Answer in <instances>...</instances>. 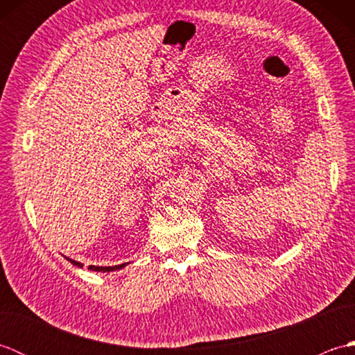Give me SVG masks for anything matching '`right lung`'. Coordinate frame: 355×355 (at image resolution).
<instances>
[{"label":"right lung","instance_id":"1","mask_svg":"<svg viewBox=\"0 0 355 355\" xmlns=\"http://www.w3.org/2000/svg\"><path fill=\"white\" fill-rule=\"evenodd\" d=\"M64 258L69 261V262H71L73 266H76V267H79V268H82L84 267V263H80L79 261H74V259H71V258H69V256H64ZM128 266V262L126 263H120V266H114V267H99V266H89L88 268L92 270V271H102V273H110V271H116V270H120V268H123V267H126Z\"/></svg>","mask_w":355,"mask_h":355}]
</instances>
